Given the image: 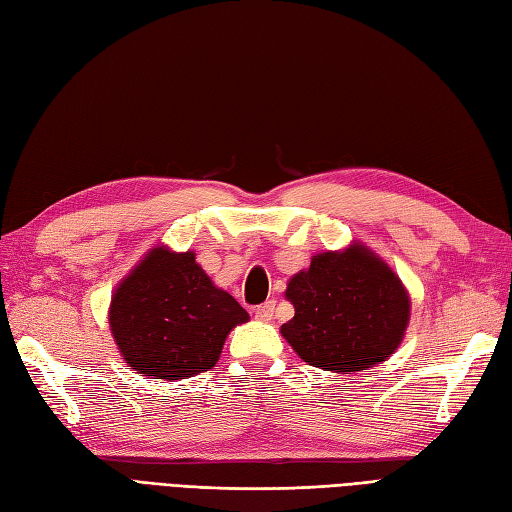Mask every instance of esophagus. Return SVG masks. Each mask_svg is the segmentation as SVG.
Returning a JSON list of instances; mask_svg holds the SVG:
<instances>
[{"instance_id": "obj_1", "label": "esophagus", "mask_w": 512, "mask_h": 512, "mask_svg": "<svg viewBox=\"0 0 512 512\" xmlns=\"http://www.w3.org/2000/svg\"><path fill=\"white\" fill-rule=\"evenodd\" d=\"M274 307H277V303H274V300H266L264 305H257V307H255V318H257V320H264V322L272 320Z\"/></svg>"}]
</instances>
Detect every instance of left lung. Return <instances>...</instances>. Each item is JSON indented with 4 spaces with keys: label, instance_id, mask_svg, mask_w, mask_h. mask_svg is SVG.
<instances>
[{
    "label": "left lung",
    "instance_id": "8db88e82",
    "mask_svg": "<svg viewBox=\"0 0 512 512\" xmlns=\"http://www.w3.org/2000/svg\"><path fill=\"white\" fill-rule=\"evenodd\" d=\"M294 318L281 333L313 368L361 372L396 352L409 296L396 274L363 246L322 253L287 283Z\"/></svg>",
    "mask_w": 512,
    "mask_h": 512
}]
</instances>
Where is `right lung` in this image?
Here are the masks:
<instances>
[{
  "instance_id": "right-lung-1",
  "label": "right lung",
  "mask_w": 512,
  "mask_h": 512,
  "mask_svg": "<svg viewBox=\"0 0 512 512\" xmlns=\"http://www.w3.org/2000/svg\"><path fill=\"white\" fill-rule=\"evenodd\" d=\"M248 313L218 290L194 253L153 248L112 296L110 326L131 370L179 381L212 370Z\"/></svg>"
}]
</instances>
